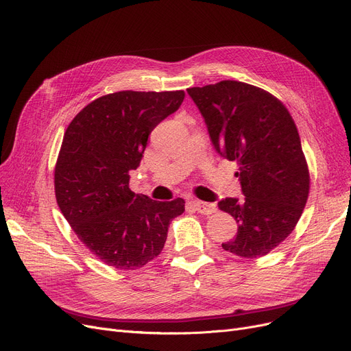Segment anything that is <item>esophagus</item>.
Masks as SVG:
<instances>
[{"instance_id":"1","label":"esophagus","mask_w":351,"mask_h":351,"mask_svg":"<svg viewBox=\"0 0 351 351\" xmlns=\"http://www.w3.org/2000/svg\"><path fill=\"white\" fill-rule=\"evenodd\" d=\"M191 204L193 205V208L197 212L204 213V215H210V213H213V212L217 210L215 204H208V202H202V201H197V199H192Z\"/></svg>"}]
</instances>
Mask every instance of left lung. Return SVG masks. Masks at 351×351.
I'll list each match as a JSON object with an SVG mask.
<instances>
[{"label": "left lung", "instance_id": "8db88e82", "mask_svg": "<svg viewBox=\"0 0 351 351\" xmlns=\"http://www.w3.org/2000/svg\"><path fill=\"white\" fill-rule=\"evenodd\" d=\"M188 95L213 147L239 166L235 176L245 197L218 202L238 223L222 248L242 258L267 255L294 231L308 197V167L294 120L277 97L242 82L192 87Z\"/></svg>", "mask_w": 351, "mask_h": 351}]
</instances>
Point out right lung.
I'll use <instances>...</instances> for the list:
<instances>
[{
    "instance_id": "1",
    "label": "right lung",
    "mask_w": 351,
    "mask_h": 351,
    "mask_svg": "<svg viewBox=\"0 0 351 351\" xmlns=\"http://www.w3.org/2000/svg\"><path fill=\"white\" fill-rule=\"evenodd\" d=\"M184 97V90L106 95L87 104L64 133L56 199L75 235L104 264L143 267L160 254L171 221L185 210L182 197L159 202L129 188L150 132Z\"/></svg>"
}]
</instances>
